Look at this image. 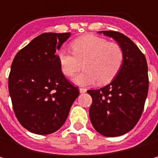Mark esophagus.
Wrapping results in <instances>:
<instances>
[{
  "mask_svg": "<svg viewBox=\"0 0 158 158\" xmlns=\"http://www.w3.org/2000/svg\"><path fill=\"white\" fill-rule=\"evenodd\" d=\"M87 91V89L85 88H79V92L80 93H85Z\"/></svg>",
  "mask_w": 158,
  "mask_h": 158,
  "instance_id": "34e87169",
  "label": "esophagus"
}]
</instances>
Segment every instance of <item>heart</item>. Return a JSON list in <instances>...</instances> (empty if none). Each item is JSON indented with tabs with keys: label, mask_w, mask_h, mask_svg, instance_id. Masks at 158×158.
I'll return each instance as SVG.
<instances>
[{
	"label": "heart",
	"mask_w": 158,
	"mask_h": 158,
	"mask_svg": "<svg viewBox=\"0 0 158 158\" xmlns=\"http://www.w3.org/2000/svg\"><path fill=\"white\" fill-rule=\"evenodd\" d=\"M72 53L64 49L56 53L62 73L72 77L83 68L79 75L74 78L79 85H91L95 81L107 84L115 78L123 62V51L121 46L108 42L105 38L86 35L71 43Z\"/></svg>",
	"instance_id": "heart-1"
}]
</instances>
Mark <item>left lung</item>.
Wrapping results in <instances>:
<instances>
[{
	"label": "left lung",
	"instance_id": "1",
	"mask_svg": "<svg viewBox=\"0 0 158 158\" xmlns=\"http://www.w3.org/2000/svg\"><path fill=\"white\" fill-rule=\"evenodd\" d=\"M123 48L120 71L107 86L89 89L92 98L89 119L95 130L108 137L131 131L142 115L148 93V71L144 55L126 35L116 31H101Z\"/></svg>",
	"mask_w": 158,
	"mask_h": 158
}]
</instances>
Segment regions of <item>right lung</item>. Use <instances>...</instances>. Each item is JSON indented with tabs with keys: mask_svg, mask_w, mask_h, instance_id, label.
I'll use <instances>...</instances> for the list:
<instances>
[{
	"mask_svg": "<svg viewBox=\"0 0 158 158\" xmlns=\"http://www.w3.org/2000/svg\"><path fill=\"white\" fill-rule=\"evenodd\" d=\"M70 33H44L15 56L8 88L19 123L29 132L48 135L66 122L79 95L61 72L56 51Z\"/></svg>",
	"mask_w": 158,
	"mask_h": 158,
	"instance_id": "obj_1",
	"label": "right lung"
}]
</instances>
